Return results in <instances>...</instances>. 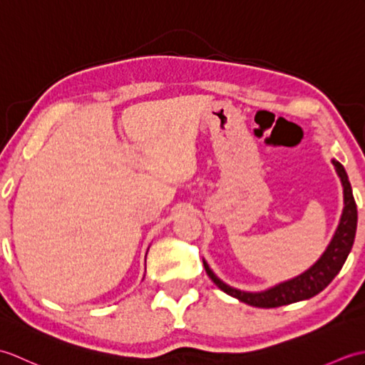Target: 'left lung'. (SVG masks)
Segmentation results:
<instances>
[{
	"label": "left lung",
	"mask_w": 365,
	"mask_h": 365,
	"mask_svg": "<svg viewBox=\"0 0 365 365\" xmlns=\"http://www.w3.org/2000/svg\"><path fill=\"white\" fill-rule=\"evenodd\" d=\"M332 165H334L336 173L340 177V182H342L345 207H344L342 218H340L336 234L332 237L329 246L327 247V251L323 252L322 257L302 274L290 279V281H285L271 287V289L265 292H257V293L242 292L227 284H224L221 279L210 269L208 263L202 259L208 277H210L224 293H227L230 297L243 301L250 306L269 309V307H279V306L292 304V302L312 298L317 293H320L323 289H327V287L331 284L332 279H334L339 271L342 269L348 254L351 251L353 243H354V235H356V226H358V210H356V202L353 197L351 185L348 182V175L345 173L344 166L340 165L339 161L332 160Z\"/></svg>",
	"instance_id": "left-lung-1"
}]
</instances>
